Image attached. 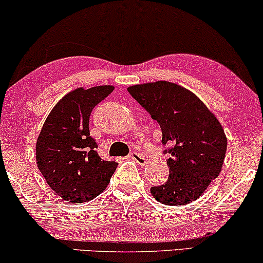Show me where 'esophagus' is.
Masks as SVG:
<instances>
[{
    "label": "esophagus",
    "mask_w": 263,
    "mask_h": 263,
    "mask_svg": "<svg viewBox=\"0 0 263 263\" xmlns=\"http://www.w3.org/2000/svg\"><path fill=\"white\" fill-rule=\"evenodd\" d=\"M129 158H130L132 160H134L135 163H138L139 165H141V166H143V165L147 164V159L143 156H141V154H140V153L133 152L130 156H129Z\"/></svg>",
    "instance_id": "obj_1"
}]
</instances>
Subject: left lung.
<instances>
[{"label":"left lung","instance_id":"1","mask_svg":"<svg viewBox=\"0 0 263 263\" xmlns=\"http://www.w3.org/2000/svg\"><path fill=\"white\" fill-rule=\"evenodd\" d=\"M128 91L159 123L163 145H171L170 175L151 188L152 196L167 206L197 200L224 164L228 139L220 122L195 93L174 82H146Z\"/></svg>","mask_w":263,"mask_h":263}]
</instances>
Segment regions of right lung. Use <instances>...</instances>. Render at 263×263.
Listing matches in <instances>:
<instances>
[{"instance_id": "obj_1", "label": "right lung", "mask_w": 263, "mask_h": 263, "mask_svg": "<svg viewBox=\"0 0 263 263\" xmlns=\"http://www.w3.org/2000/svg\"><path fill=\"white\" fill-rule=\"evenodd\" d=\"M114 88L102 85L73 89L57 102L43 124L35 143V160L60 199L84 203L96 199L109 185L117 163L98 156L88 122L93 107Z\"/></svg>"}]
</instances>
